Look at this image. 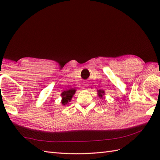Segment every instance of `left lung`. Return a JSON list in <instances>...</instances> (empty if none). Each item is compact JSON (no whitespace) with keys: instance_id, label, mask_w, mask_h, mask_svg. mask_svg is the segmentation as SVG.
<instances>
[{"instance_id":"left-lung-1","label":"left lung","mask_w":160,"mask_h":160,"mask_svg":"<svg viewBox=\"0 0 160 160\" xmlns=\"http://www.w3.org/2000/svg\"><path fill=\"white\" fill-rule=\"evenodd\" d=\"M98 94L100 98H102V95H104V91L103 90H98Z\"/></svg>"}]
</instances>
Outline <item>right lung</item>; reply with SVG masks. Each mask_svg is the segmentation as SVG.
Masks as SVG:
<instances>
[{"instance_id": "right-lung-1", "label": "right lung", "mask_w": 160, "mask_h": 160, "mask_svg": "<svg viewBox=\"0 0 160 160\" xmlns=\"http://www.w3.org/2000/svg\"><path fill=\"white\" fill-rule=\"evenodd\" d=\"M76 90L73 89H69L67 91H64L61 93V96H62V101H61V103L63 105H66L69 102L71 101V98H72L73 96L76 93Z\"/></svg>"}]
</instances>
